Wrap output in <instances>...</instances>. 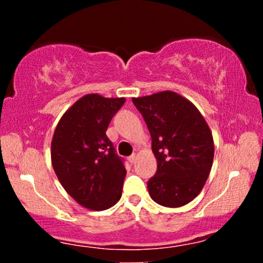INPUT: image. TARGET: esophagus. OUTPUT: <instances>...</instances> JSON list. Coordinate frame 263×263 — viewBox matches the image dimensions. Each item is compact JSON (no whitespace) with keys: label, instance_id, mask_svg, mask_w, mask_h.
I'll use <instances>...</instances> for the list:
<instances>
[{"label":"esophagus","instance_id":"1","mask_svg":"<svg viewBox=\"0 0 263 263\" xmlns=\"http://www.w3.org/2000/svg\"><path fill=\"white\" fill-rule=\"evenodd\" d=\"M128 160H129V161H130V163H132V164H134V163H135V161H136V154H132V156L128 158Z\"/></svg>","mask_w":263,"mask_h":263}]
</instances>
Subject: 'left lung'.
<instances>
[{"instance_id": "8db88e82", "label": "left lung", "mask_w": 263, "mask_h": 263, "mask_svg": "<svg viewBox=\"0 0 263 263\" xmlns=\"http://www.w3.org/2000/svg\"><path fill=\"white\" fill-rule=\"evenodd\" d=\"M152 138L157 174L147 183L153 201L182 207L199 195L210 176L214 141L194 104L172 91L133 98Z\"/></svg>"}]
</instances>
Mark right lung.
Here are the masks:
<instances>
[{
    "label": "right lung",
    "mask_w": 263,
    "mask_h": 263,
    "mask_svg": "<svg viewBox=\"0 0 263 263\" xmlns=\"http://www.w3.org/2000/svg\"><path fill=\"white\" fill-rule=\"evenodd\" d=\"M125 98L98 93L78 99L62 115L51 141V163L64 190L82 207L104 211L120 201L127 171L106 129Z\"/></svg>",
    "instance_id": "1"
}]
</instances>
